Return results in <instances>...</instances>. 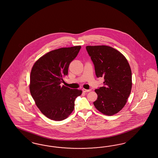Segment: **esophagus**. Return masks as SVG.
<instances>
[{
  "label": "esophagus",
  "mask_w": 158,
  "mask_h": 158,
  "mask_svg": "<svg viewBox=\"0 0 158 158\" xmlns=\"http://www.w3.org/2000/svg\"><path fill=\"white\" fill-rule=\"evenodd\" d=\"M82 91L83 92H89L91 91V89H82Z\"/></svg>",
  "instance_id": "obj_1"
}]
</instances>
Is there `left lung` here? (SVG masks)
<instances>
[{
    "label": "left lung",
    "mask_w": 158,
    "mask_h": 158,
    "mask_svg": "<svg viewBox=\"0 0 158 158\" xmlns=\"http://www.w3.org/2000/svg\"><path fill=\"white\" fill-rule=\"evenodd\" d=\"M98 77L105 79L104 86L95 90V107L102 114L112 116L125 106L131 92L132 71L126 57L119 51L105 45L87 46Z\"/></svg>",
    "instance_id": "1"
}]
</instances>
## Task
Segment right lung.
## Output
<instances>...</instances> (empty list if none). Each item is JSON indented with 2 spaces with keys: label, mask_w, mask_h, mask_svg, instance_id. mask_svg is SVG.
<instances>
[{
  "label": "right lung",
  "mask_w": 158,
  "mask_h": 158,
  "mask_svg": "<svg viewBox=\"0 0 158 158\" xmlns=\"http://www.w3.org/2000/svg\"><path fill=\"white\" fill-rule=\"evenodd\" d=\"M81 46L62 48L51 51L34 63L30 75L29 89L36 105L48 118L61 121L74 109L76 98L82 90L60 86L68 74L70 62L76 57Z\"/></svg>",
  "instance_id": "obj_1"
}]
</instances>
